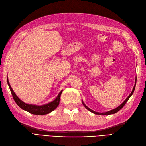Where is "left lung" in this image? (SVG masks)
<instances>
[{
  "label": "left lung",
  "mask_w": 146,
  "mask_h": 146,
  "mask_svg": "<svg viewBox=\"0 0 146 146\" xmlns=\"http://www.w3.org/2000/svg\"><path fill=\"white\" fill-rule=\"evenodd\" d=\"M136 84V79H135V84H134V88H133V89L132 92H131V94L129 95V96L125 99V101L123 102L121 104L120 106H119L118 107H117V108H116V109H113V110H110V111H107V112H104V113H99V112L95 111H94V110H91V109H89V108L88 107H87L85 105L83 101V100H82V103H83V106L85 107L86 109H87L89 111H90L91 112H92V113H94V114H96V115H109L114 114V113H117V112H118L119 110H120L122 109V108L123 107V106H124L125 105V104L127 102V101H128V99L130 98V97L132 96V94H133V92H134V89H135Z\"/></svg>",
  "instance_id": "left-lung-1"
}]
</instances>
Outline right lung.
<instances>
[{
    "mask_svg": "<svg viewBox=\"0 0 146 146\" xmlns=\"http://www.w3.org/2000/svg\"><path fill=\"white\" fill-rule=\"evenodd\" d=\"M7 83H8L11 93H12L15 101L17 105L19 106L21 109L27 111L29 112V113L33 115H46L50 113V112H52V111H54L59 105L60 99V96L63 90H62L59 92L57 97L55 98L54 100L49 103L44 104V105H42V106H37V105H33V104H28L24 102L23 101H22L21 100H20L18 98V96L16 95L15 93L14 92L12 87L10 86L8 77H7Z\"/></svg>",
    "mask_w": 146,
    "mask_h": 146,
    "instance_id": "1",
    "label": "right lung"
}]
</instances>
